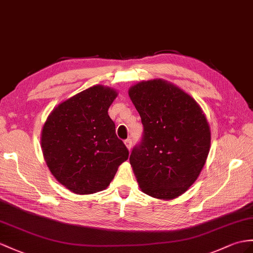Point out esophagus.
Segmentation results:
<instances>
[{"label": "esophagus", "mask_w": 253, "mask_h": 253, "mask_svg": "<svg viewBox=\"0 0 253 253\" xmlns=\"http://www.w3.org/2000/svg\"><path fill=\"white\" fill-rule=\"evenodd\" d=\"M125 143H126V146L127 147V149L131 150V148H132V139L131 138H127V139L125 140Z\"/></svg>", "instance_id": "obj_1"}]
</instances>
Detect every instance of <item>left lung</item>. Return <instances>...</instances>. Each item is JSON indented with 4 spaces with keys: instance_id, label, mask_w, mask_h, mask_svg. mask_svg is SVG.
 <instances>
[{
    "instance_id": "left-lung-1",
    "label": "left lung",
    "mask_w": 253,
    "mask_h": 253,
    "mask_svg": "<svg viewBox=\"0 0 253 253\" xmlns=\"http://www.w3.org/2000/svg\"><path fill=\"white\" fill-rule=\"evenodd\" d=\"M128 95L144 126L130 156L139 187L152 198H177L198 179L206 162V117L189 94L161 79L138 83Z\"/></svg>"
}]
</instances>
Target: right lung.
<instances>
[{"instance_id":"obj_1","label":"right lung","mask_w":253,"mask_h":253,"mask_svg":"<svg viewBox=\"0 0 253 253\" xmlns=\"http://www.w3.org/2000/svg\"><path fill=\"white\" fill-rule=\"evenodd\" d=\"M117 92L94 85L61 103L42 132L47 166L61 184L77 194L108 187L128 150L117 137L108 108Z\"/></svg>"}]
</instances>
